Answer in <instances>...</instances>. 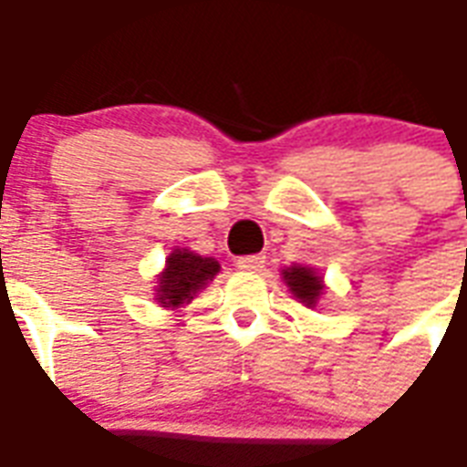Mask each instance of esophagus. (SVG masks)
I'll return each instance as SVG.
<instances>
[{
  "mask_svg": "<svg viewBox=\"0 0 467 467\" xmlns=\"http://www.w3.org/2000/svg\"><path fill=\"white\" fill-rule=\"evenodd\" d=\"M237 267L240 270H250V273H257L265 267V254H244L237 260Z\"/></svg>",
  "mask_w": 467,
  "mask_h": 467,
  "instance_id": "esophagus-1",
  "label": "esophagus"
}]
</instances>
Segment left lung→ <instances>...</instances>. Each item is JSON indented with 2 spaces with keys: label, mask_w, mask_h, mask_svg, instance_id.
<instances>
[{
  "label": "left lung",
  "mask_w": 467,
  "mask_h": 467,
  "mask_svg": "<svg viewBox=\"0 0 467 467\" xmlns=\"http://www.w3.org/2000/svg\"><path fill=\"white\" fill-rule=\"evenodd\" d=\"M285 280L290 285V290H293L305 305H315L317 303V297L323 293V280L313 273V270H307V267H290V270H285Z\"/></svg>",
  "instance_id": "obj_1"
}]
</instances>
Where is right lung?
I'll list each match as a JSON object with an SVG mask.
<instances>
[{
    "mask_svg": "<svg viewBox=\"0 0 467 467\" xmlns=\"http://www.w3.org/2000/svg\"><path fill=\"white\" fill-rule=\"evenodd\" d=\"M220 273V265L213 257H200L190 250H174L167 257V267L157 280V300L164 307H177V305L190 303L197 290Z\"/></svg>",
    "mask_w": 467,
    "mask_h": 467,
    "instance_id": "1",
    "label": "right lung"
}]
</instances>
